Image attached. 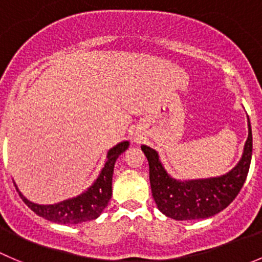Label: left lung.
Returning <instances> with one entry per match:
<instances>
[{"mask_svg":"<svg viewBox=\"0 0 262 262\" xmlns=\"http://www.w3.org/2000/svg\"><path fill=\"white\" fill-rule=\"evenodd\" d=\"M149 162V180L157 207L173 220H199L215 216L235 199L247 179L252 158V129L248 118V138L235 167L221 176L178 180L167 172L156 149L141 145Z\"/></svg>","mask_w":262,"mask_h":262,"instance_id":"1","label":"left lung"}]
</instances>
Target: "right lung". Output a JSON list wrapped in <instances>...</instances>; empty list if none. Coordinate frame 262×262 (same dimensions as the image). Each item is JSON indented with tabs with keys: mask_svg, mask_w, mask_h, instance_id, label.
<instances>
[{
	"mask_svg": "<svg viewBox=\"0 0 262 262\" xmlns=\"http://www.w3.org/2000/svg\"><path fill=\"white\" fill-rule=\"evenodd\" d=\"M129 146V141H122L117 144L112 149H109L106 154V161L101 168L98 179L91 186L87 188L83 193L73 198L58 202L54 204H38L33 203L23 195L17 185L15 184L17 193L23 199L24 203L41 217L52 221L56 224H79L86 223L98 219L108 206L109 199L112 198V179H113L114 164L117 158L123 151H126Z\"/></svg>",
	"mask_w": 262,
	"mask_h": 262,
	"instance_id": "add662e5",
	"label": "right lung"
}]
</instances>
